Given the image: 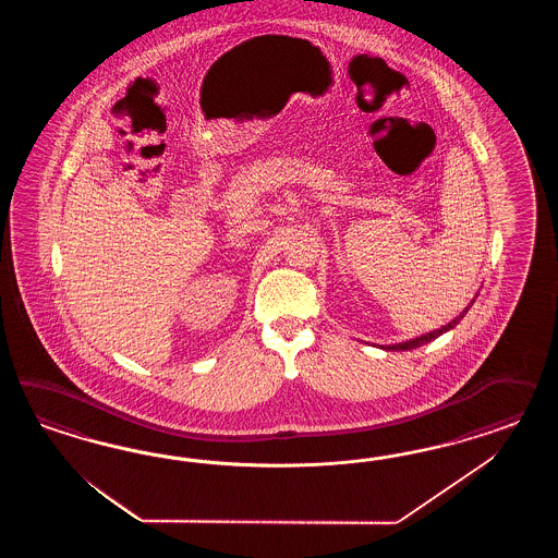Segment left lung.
I'll use <instances>...</instances> for the list:
<instances>
[{
	"mask_svg": "<svg viewBox=\"0 0 558 558\" xmlns=\"http://www.w3.org/2000/svg\"><path fill=\"white\" fill-rule=\"evenodd\" d=\"M474 299L471 301V304L458 315V317H454L452 322L448 323V325H441L439 329H434V331H429V333H425V336H420V338L415 339H409V341H403V343H395V345H387L385 350H395V352H403V350H415V348H420V345H423V343H427V341H432V339L439 338L441 333H446V331H450V329H454L457 327L458 323L462 322V317L469 313V308L473 306Z\"/></svg>",
	"mask_w": 558,
	"mask_h": 558,
	"instance_id": "obj_1",
	"label": "left lung"
}]
</instances>
